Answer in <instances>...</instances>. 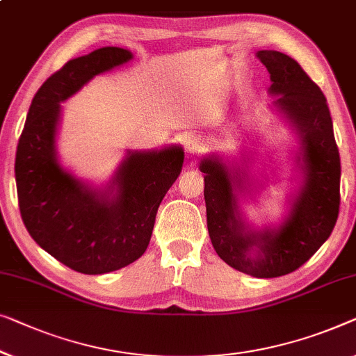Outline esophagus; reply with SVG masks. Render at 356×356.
Segmentation results:
<instances>
[{
  "label": "esophagus",
  "mask_w": 356,
  "mask_h": 356,
  "mask_svg": "<svg viewBox=\"0 0 356 356\" xmlns=\"http://www.w3.org/2000/svg\"><path fill=\"white\" fill-rule=\"evenodd\" d=\"M205 149H207V146H205L204 140H200L199 136H193L186 141V154L191 159L202 156V154L205 152Z\"/></svg>",
  "instance_id": "34e87169"
}]
</instances>
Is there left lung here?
I'll use <instances>...</instances> for the list:
<instances>
[{"instance_id": "obj_1", "label": "left lung", "mask_w": 356, "mask_h": 356, "mask_svg": "<svg viewBox=\"0 0 356 356\" xmlns=\"http://www.w3.org/2000/svg\"><path fill=\"white\" fill-rule=\"evenodd\" d=\"M270 72V95L277 111L300 138L297 163L303 184L291 212L277 228L254 231L242 220L239 172L231 173L216 156L200 162L207 228L216 254L234 270L255 277H277L300 268L331 236L341 205V157L326 97L305 70L287 54L257 53Z\"/></svg>"}]
</instances>
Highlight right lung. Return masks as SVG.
Returning <instances> with one entry per match:
<instances>
[{
  "label": "right lung",
  "instance_id": "add662e5",
  "mask_svg": "<svg viewBox=\"0 0 356 356\" xmlns=\"http://www.w3.org/2000/svg\"><path fill=\"white\" fill-rule=\"evenodd\" d=\"M128 49L106 46L72 59L41 85L15 152L20 216L33 241L83 275H104L140 259L157 209L181 172V146L128 151L114 178L95 189L63 168L56 154L60 102L92 76L128 63Z\"/></svg>",
  "mask_w": 356,
  "mask_h": 356
}]
</instances>
